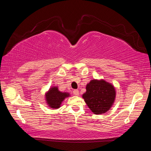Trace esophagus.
Masks as SVG:
<instances>
[{
  "label": "esophagus",
  "mask_w": 151,
  "mask_h": 151,
  "mask_svg": "<svg viewBox=\"0 0 151 151\" xmlns=\"http://www.w3.org/2000/svg\"><path fill=\"white\" fill-rule=\"evenodd\" d=\"M73 94L76 96H78L79 95V91L78 90H74L73 91Z\"/></svg>",
  "instance_id": "esophagus-1"
}]
</instances>
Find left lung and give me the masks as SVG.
<instances>
[{"instance_id":"left-lung-1","label":"left lung","mask_w":151,"mask_h":151,"mask_svg":"<svg viewBox=\"0 0 151 151\" xmlns=\"http://www.w3.org/2000/svg\"><path fill=\"white\" fill-rule=\"evenodd\" d=\"M82 96L94 114H104L113 105L116 90L111 83L104 79H93L87 83L86 92Z\"/></svg>"}]
</instances>
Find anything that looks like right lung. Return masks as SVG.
Returning a JSON list of instances; mask_svg holds the SVG:
<instances>
[{
    "label": "right lung",
    "instance_id": "right-lung-1",
    "mask_svg": "<svg viewBox=\"0 0 151 151\" xmlns=\"http://www.w3.org/2000/svg\"><path fill=\"white\" fill-rule=\"evenodd\" d=\"M70 94L67 92H61L57 86H53L48 89L45 93V101L48 107L52 109H59L64 100Z\"/></svg>",
    "mask_w": 151,
    "mask_h": 151
}]
</instances>
